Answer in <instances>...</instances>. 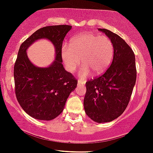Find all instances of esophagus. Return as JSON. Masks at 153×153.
I'll list each match as a JSON object with an SVG mask.
<instances>
[{
    "label": "esophagus",
    "mask_w": 153,
    "mask_h": 153,
    "mask_svg": "<svg viewBox=\"0 0 153 153\" xmlns=\"http://www.w3.org/2000/svg\"><path fill=\"white\" fill-rule=\"evenodd\" d=\"M85 81H83L82 79H79L78 80V85H85Z\"/></svg>",
    "instance_id": "esophagus-1"
}]
</instances>
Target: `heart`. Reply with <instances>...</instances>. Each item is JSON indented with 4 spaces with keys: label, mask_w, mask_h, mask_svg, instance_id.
<instances>
[{
    "label": "heart",
    "mask_w": 153,
    "mask_h": 153,
    "mask_svg": "<svg viewBox=\"0 0 153 153\" xmlns=\"http://www.w3.org/2000/svg\"><path fill=\"white\" fill-rule=\"evenodd\" d=\"M114 46L111 39L105 36L87 32L72 39L71 45L63 44L61 56L69 72H74L80 62L83 64L80 76L86 78L94 72L100 75L112 62Z\"/></svg>",
    "instance_id": "heart-1"
}]
</instances>
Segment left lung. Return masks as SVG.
I'll list each match as a JSON object with an SVG mask.
<instances>
[{"instance_id":"obj_1","label":"left lung","mask_w":153,"mask_h":153,"mask_svg":"<svg viewBox=\"0 0 153 153\" xmlns=\"http://www.w3.org/2000/svg\"><path fill=\"white\" fill-rule=\"evenodd\" d=\"M114 46L113 61L102 75L87 82L84 108L86 114L97 123L112 121L127 107L136 83L135 56L120 36L106 29H98Z\"/></svg>"}]
</instances>
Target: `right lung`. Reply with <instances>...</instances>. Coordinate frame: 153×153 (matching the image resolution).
Listing matches in <instances>:
<instances>
[{
    "mask_svg": "<svg viewBox=\"0 0 153 153\" xmlns=\"http://www.w3.org/2000/svg\"><path fill=\"white\" fill-rule=\"evenodd\" d=\"M71 26L42 27L20 46L13 68L15 93L22 109L32 118L50 121L62 113L66 100L75 90L77 80L62 64L61 48ZM46 39L54 45L56 57L48 68H38L28 59L26 50L35 41Z\"/></svg>",
    "mask_w": 153,
    "mask_h": 153,
    "instance_id": "add662e5",
    "label": "right lung"
}]
</instances>
